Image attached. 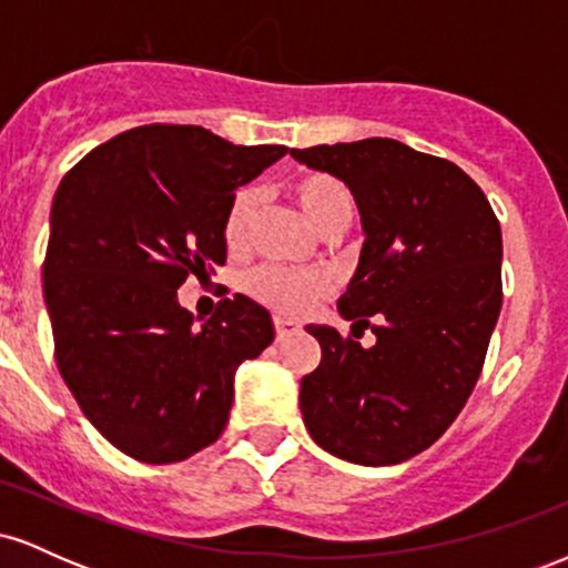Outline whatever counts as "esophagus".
Segmentation results:
<instances>
[{
  "label": "esophagus",
  "mask_w": 568,
  "mask_h": 568,
  "mask_svg": "<svg viewBox=\"0 0 568 568\" xmlns=\"http://www.w3.org/2000/svg\"><path fill=\"white\" fill-rule=\"evenodd\" d=\"M298 331V325L293 321H285V317H275V334H277V342H283V338L293 336Z\"/></svg>",
  "instance_id": "1"
}]
</instances>
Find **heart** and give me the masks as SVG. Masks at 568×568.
Wrapping results in <instances>:
<instances>
[{"mask_svg":"<svg viewBox=\"0 0 568 568\" xmlns=\"http://www.w3.org/2000/svg\"><path fill=\"white\" fill-rule=\"evenodd\" d=\"M291 197L317 232L344 230L355 216V197L342 179L321 171H306L288 181ZM258 211L256 189L245 186L226 205L221 221V237L232 253H243L251 243L253 221ZM247 296L270 306L280 315H302L312 302L331 291V277L315 270H288V266L262 264L243 280Z\"/></svg>","mask_w":568,"mask_h":568,"instance_id":"b5f03b06","label":"heart"}]
</instances>
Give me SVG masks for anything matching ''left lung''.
<instances>
[{
	"label": "left lung",
	"instance_id": "1",
	"mask_svg": "<svg viewBox=\"0 0 568 568\" xmlns=\"http://www.w3.org/2000/svg\"><path fill=\"white\" fill-rule=\"evenodd\" d=\"M349 186L366 243L338 312L372 328L359 347L306 325L321 366L302 379L304 425L355 465H397L452 427L484 371L501 310V230L480 186L454 162L393 139L293 149Z\"/></svg>",
	"mask_w": 568,
	"mask_h": 568
}]
</instances>
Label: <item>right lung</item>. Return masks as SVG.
<instances>
[{
	"label": "right lung",
	"mask_w": 568,
	"mask_h": 568,
	"mask_svg": "<svg viewBox=\"0 0 568 568\" xmlns=\"http://www.w3.org/2000/svg\"><path fill=\"white\" fill-rule=\"evenodd\" d=\"M285 152L158 122L114 135L63 175L42 264L55 363L122 454L173 465L216 443L234 371L275 338L270 312L243 293L197 328L175 291L226 262V205Z\"/></svg>",
	"instance_id": "obj_1"
}]
</instances>
